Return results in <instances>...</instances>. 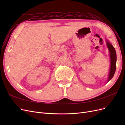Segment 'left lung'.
<instances>
[{"label":"left lung","instance_id":"left-lung-1","mask_svg":"<svg viewBox=\"0 0 125 125\" xmlns=\"http://www.w3.org/2000/svg\"><path fill=\"white\" fill-rule=\"evenodd\" d=\"M106 43L109 50V57H110V68H109V72L108 73V77L107 78V82L110 81L113 78L115 74L116 67V61L117 57L116 52L114 47H113L112 44L109 42L108 40H106Z\"/></svg>","mask_w":125,"mask_h":125}]
</instances>
